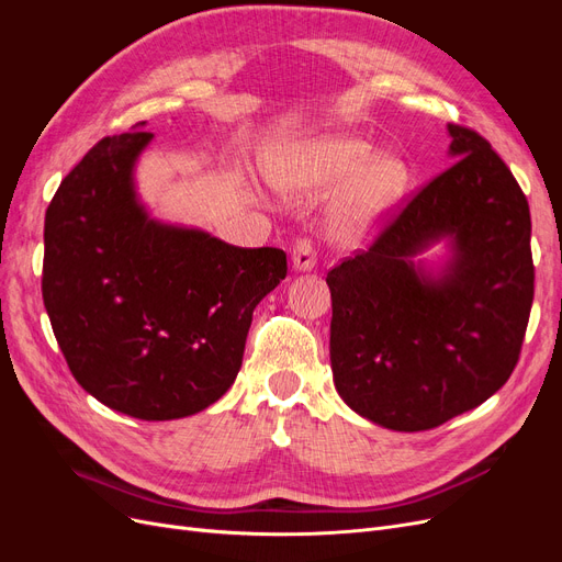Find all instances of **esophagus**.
Masks as SVG:
<instances>
[{
  "instance_id": "1",
  "label": "esophagus",
  "mask_w": 562,
  "mask_h": 562,
  "mask_svg": "<svg viewBox=\"0 0 562 562\" xmlns=\"http://www.w3.org/2000/svg\"><path fill=\"white\" fill-rule=\"evenodd\" d=\"M316 258H318V250H316V246H314L312 239H300V241L293 246V267H295V269H300V271L314 269Z\"/></svg>"
}]
</instances>
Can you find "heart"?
Wrapping results in <instances>:
<instances>
[{"label":"heart","mask_w":562,"mask_h":562,"mask_svg":"<svg viewBox=\"0 0 562 562\" xmlns=\"http://www.w3.org/2000/svg\"><path fill=\"white\" fill-rule=\"evenodd\" d=\"M370 145L353 138H328L304 149L302 155L288 157L271 166V178L291 190H314V187L335 184L358 173L347 192L333 209V234L345 241H353L372 229V225L401 199L407 171L394 157L370 161Z\"/></svg>","instance_id":"obj_1"}]
</instances>
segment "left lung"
Listing matches in <instances>:
<instances>
[{"mask_svg":"<svg viewBox=\"0 0 562 562\" xmlns=\"http://www.w3.org/2000/svg\"><path fill=\"white\" fill-rule=\"evenodd\" d=\"M448 128L457 159L326 277L337 394L396 431L436 429L499 391L535 297L527 196L479 131ZM440 235L456 241V260L431 282L409 260Z\"/></svg>","mask_w":562,"mask_h":562,"instance_id":"8db88e82","label":"left lung"}]
</instances>
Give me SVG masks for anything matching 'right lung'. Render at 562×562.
Returning <instances> with one entry per match:
<instances>
[{
  "label": "right lung",
  "mask_w": 562,
  "mask_h": 562,
  "mask_svg": "<svg viewBox=\"0 0 562 562\" xmlns=\"http://www.w3.org/2000/svg\"><path fill=\"white\" fill-rule=\"evenodd\" d=\"M147 131L98 140L50 199L42 297L67 368L93 398L147 422L194 415L234 384L281 248H239L149 220L133 192Z\"/></svg>",
  "instance_id": "add662e5"
}]
</instances>
